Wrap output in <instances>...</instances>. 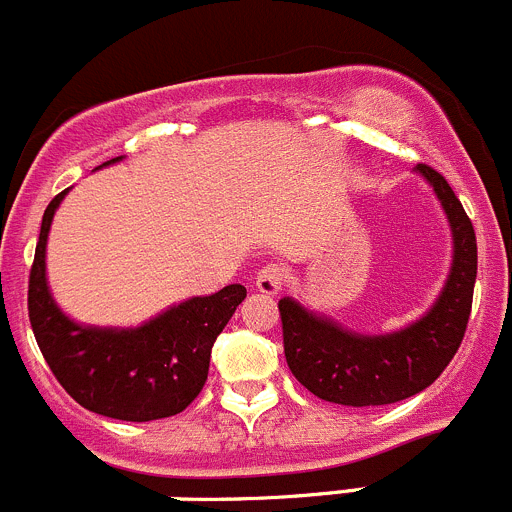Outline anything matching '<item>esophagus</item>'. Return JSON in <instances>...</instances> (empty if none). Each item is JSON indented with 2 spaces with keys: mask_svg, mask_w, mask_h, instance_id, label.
<instances>
[{
  "mask_svg": "<svg viewBox=\"0 0 512 512\" xmlns=\"http://www.w3.org/2000/svg\"><path fill=\"white\" fill-rule=\"evenodd\" d=\"M255 285L260 293L265 295H278L285 285V267L280 265H265L260 272H257Z\"/></svg>",
  "mask_w": 512,
  "mask_h": 512,
  "instance_id": "esophagus-1",
  "label": "esophagus"
}]
</instances>
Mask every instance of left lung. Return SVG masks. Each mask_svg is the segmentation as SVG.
I'll list each match as a JSON object with an SVG mask.
<instances>
[{"label": "left lung", "mask_w": 512, "mask_h": 512, "mask_svg": "<svg viewBox=\"0 0 512 512\" xmlns=\"http://www.w3.org/2000/svg\"><path fill=\"white\" fill-rule=\"evenodd\" d=\"M417 171L442 202L455 245L447 283L417 323L386 336H361L326 315L310 313L293 298L278 303L285 361L318 399L343 407L409 399L437 381L465 338L477 278L475 229L447 179L427 164H417Z\"/></svg>", "instance_id": "left-lung-1"}]
</instances>
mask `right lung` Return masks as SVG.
Instances as JSON below:
<instances>
[{
    "label": "right lung",
    "instance_id": "obj_1",
    "mask_svg": "<svg viewBox=\"0 0 512 512\" xmlns=\"http://www.w3.org/2000/svg\"><path fill=\"white\" fill-rule=\"evenodd\" d=\"M116 161L121 156L103 166ZM65 194L68 189L42 214L27 290L32 331L47 366L80 407L103 417L151 422L184 412L207 381L212 346L245 300V285L184 300L138 328H93L70 321L52 300L45 278L47 234Z\"/></svg>",
    "mask_w": 512,
    "mask_h": 512
}]
</instances>
